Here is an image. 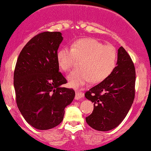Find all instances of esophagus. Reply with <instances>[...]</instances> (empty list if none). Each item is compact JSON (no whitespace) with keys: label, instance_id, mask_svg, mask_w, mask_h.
I'll return each instance as SVG.
<instances>
[{"label":"esophagus","instance_id":"obj_1","mask_svg":"<svg viewBox=\"0 0 151 151\" xmlns=\"http://www.w3.org/2000/svg\"><path fill=\"white\" fill-rule=\"evenodd\" d=\"M84 97V94L80 90H77L76 91V95H75V99L76 100H80L81 98H82Z\"/></svg>","mask_w":151,"mask_h":151}]
</instances>
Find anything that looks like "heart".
<instances>
[{"instance_id":"heart-1","label":"heart","mask_w":151,"mask_h":151,"mask_svg":"<svg viewBox=\"0 0 151 151\" xmlns=\"http://www.w3.org/2000/svg\"><path fill=\"white\" fill-rule=\"evenodd\" d=\"M77 60L80 69L68 75L71 87L79 88L85 84L99 83L111 75L117 63V52L111 45H105L93 38H82L74 41L71 47L58 49L56 61L62 71H67Z\"/></svg>"}]
</instances>
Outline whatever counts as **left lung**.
<instances>
[{
  "instance_id": "left-lung-1",
  "label": "left lung",
  "mask_w": 151,
  "mask_h": 151,
  "mask_svg": "<svg viewBox=\"0 0 151 151\" xmlns=\"http://www.w3.org/2000/svg\"><path fill=\"white\" fill-rule=\"evenodd\" d=\"M117 66L108 78L85 93L94 103L93 113L86 117L89 126L98 131L116 127L126 117L135 95V69L123 47L118 49Z\"/></svg>"
}]
</instances>
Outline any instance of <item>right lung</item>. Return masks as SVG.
Segmentation results:
<instances>
[{
    "instance_id": "obj_1",
    "label": "right lung",
    "mask_w": 151,
    "mask_h": 151,
    "mask_svg": "<svg viewBox=\"0 0 151 151\" xmlns=\"http://www.w3.org/2000/svg\"><path fill=\"white\" fill-rule=\"evenodd\" d=\"M63 37L59 32H44L25 45L17 58L14 74L16 101L22 115L35 129L58 126L64 109L74 100L73 89L60 72L56 53Z\"/></svg>"
}]
</instances>
